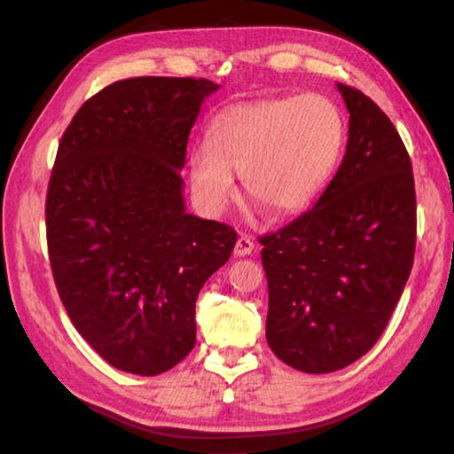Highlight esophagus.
Returning <instances> with one entry per match:
<instances>
[{"mask_svg": "<svg viewBox=\"0 0 454 454\" xmlns=\"http://www.w3.org/2000/svg\"><path fill=\"white\" fill-rule=\"evenodd\" d=\"M254 240H252L250 236H246V234H240V238H238V242H236V246H234V256H238V258H242V256H250L252 252H254Z\"/></svg>", "mask_w": 454, "mask_h": 454, "instance_id": "obj_1", "label": "esophagus"}]
</instances>
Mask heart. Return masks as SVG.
I'll return each mask as SVG.
<instances>
[{
  "instance_id": "1",
  "label": "heart",
  "mask_w": 454,
  "mask_h": 454,
  "mask_svg": "<svg viewBox=\"0 0 454 454\" xmlns=\"http://www.w3.org/2000/svg\"><path fill=\"white\" fill-rule=\"evenodd\" d=\"M344 144V118L326 96L240 104L222 112L192 152L190 184L206 210L222 212L236 194L232 172H240L252 200L274 216H294L326 188Z\"/></svg>"
}]
</instances>
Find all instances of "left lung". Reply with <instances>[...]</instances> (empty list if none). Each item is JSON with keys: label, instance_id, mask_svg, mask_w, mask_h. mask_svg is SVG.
<instances>
[{"label": "left lung", "instance_id": "1", "mask_svg": "<svg viewBox=\"0 0 454 454\" xmlns=\"http://www.w3.org/2000/svg\"><path fill=\"white\" fill-rule=\"evenodd\" d=\"M348 107L342 164L314 208L260 236L268 347L310 374L334 372L374 347L409 280L417 244L412 164L393 121L338 83Z\"/></svg>", "mask_w": 454, "mask_h": 454}]
</instances>
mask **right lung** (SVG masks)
I'll list each match as a JSON object with an SVG mask.
<instances>
[{"label":"right lung","mask_w":454,"mask_h":454,"mask_svg":"<svg viewBox=\"0 0 454 454\" xmlns=\"http://www.w3.org/2000/svg\"><path fill=\"white\" fill-rule=\"evenodd\" d=\"M220 86L129 78L98 91L58 145L45 232L67 317L106 363L156 376L196 344V298L236 230L186 214L190 129Z\"/></svg>","instance_id":"right-lung-1"}]
</instances>
